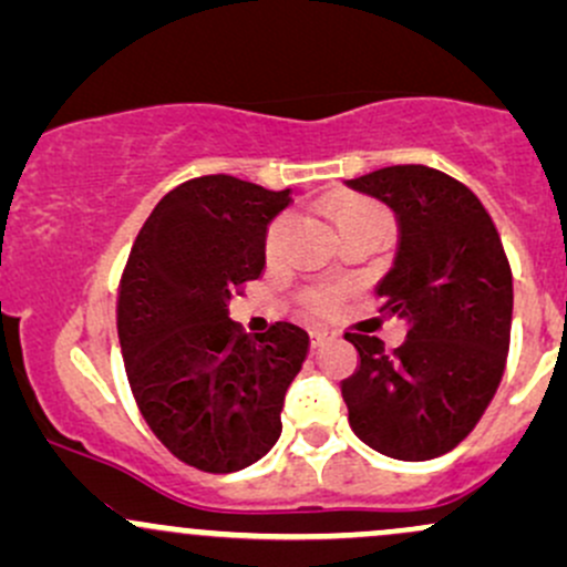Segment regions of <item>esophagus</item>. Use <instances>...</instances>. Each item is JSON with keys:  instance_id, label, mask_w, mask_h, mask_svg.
I'll use <instances>...</instances> for the list:
<instances>
[{"instance_id": "obj_1", "label": "esophagus", "mask_w": 567, "mask_h": 567, "mask_svg": "<svg viewBox=\"0 0 567 567\" xmlns=\"http://www.w3.org/2000/svg\"><path fill=\"white\" fill-rule=\"evenodd\" d=\"M330 338H334V332L330 330V327H321V324L310 327V340H313V346L327 343V340H330Z\"/></svg>"}]
</instances>
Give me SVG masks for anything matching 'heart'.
<instances>
[{
    "instance_id": "b5f03b06",
    "label": "heart",
    "mask_w": 567,
    "mask_h": 567,
    "mask_svg": "<svg viewBox=\"0 0 567 567\" xmlns=\"http://www.w3.org/2000/svg\"><path fill=\"white\" fill-rule=\"evenodd\" d=\"M324 210L330 216L338 233L343 229L357 227V224H389V210L383 208L379 199L368 197V194L357 192H334L330 197H324ZM286 227H289V213H281L270 221L265 235V251L276 254L281 248V240L286 235ZM343 300V289L338 286H319V289H310L306 295V306L313 310H332L338 302Z\"/></svg>"
}]
</instances>
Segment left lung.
<instances>
[{
    "mask_svg": "<svg viewBox=\"0 0 567 567\" xmlns=\"http://www.w3.org/2000/svg\"><path fill=\"white\" fill-rule=\"evenodd\" d=\"M394 210L398 254L379 284L381 313L408 324L392 354L373 334L346 332L359 368L340 383L359 441L394 460L452 452L501 386L514 281L495 221L465 184L392 164L346 181Z\"/></svg>",
    "mask_w": 567,
    "mask_h": 567,
    "instance_id": "1",
    "label": "left lung"
}]
</instances>
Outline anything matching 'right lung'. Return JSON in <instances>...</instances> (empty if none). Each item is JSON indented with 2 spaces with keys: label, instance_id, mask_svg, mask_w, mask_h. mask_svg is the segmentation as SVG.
<instances>
[{
  "label": "right lung",
  "instance_id": "obj_1",
  "mask_svg": "<svg viewBox=\"0 0 567 567\" xmlns=\"http://www.w3.org/2000/svg\"><path fill=\"white\" fill-rule=\"evenodd\" d=\"M291 188L199 175L159 199L118 286V340L145 424L205 473L248 467L276 446L308 332L276 321L248 334L229 300L265 270L267 224Z\"/></svg>",
  "mask_w": 567,
  "mask_h": 567
}]
</instances>
